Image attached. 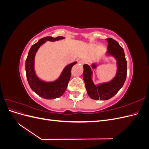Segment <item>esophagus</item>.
Here are the masks:
<instances>
[{"mask_svg":"<svg viewBox=\"0 0 149 149\" xmlns=\"http://www.w3.org/2000/svg\"><path fill=\"white\" fill-rule=\"evenodd\" d=\"M85 62H86V61H85V60H84V59H81V60H80L79 61V63L81 64V65H83Z\"/></svg>","mask_w":149,"mask_h":149,"instance_id":"34e87169","label":"esophagus"}]
</instances>
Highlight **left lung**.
Returning a JSON list of instances; mask_svg holds the SVG:
<instances>
[{"instance_id":"8db88e82","label":"left lung","mask_w":149,"mask_h":149,"mask_svg":"<svg viewBox=\"0 0 149 149\" xmlns=\"http://www.w3.org/2000/svg\"><path fill=\"white\" fill-rule=\"evenodd\" d=\"M108 43L106 56H112L116 60L117 72L113 79L106 83L94 84L93 81V69H96L97 65L93 63L91 66L83 65V78L89 96L95 100H107L113 97L123 87L127 76V61L124 49L114 39H106Z\"/></svg>"}]
</instances>
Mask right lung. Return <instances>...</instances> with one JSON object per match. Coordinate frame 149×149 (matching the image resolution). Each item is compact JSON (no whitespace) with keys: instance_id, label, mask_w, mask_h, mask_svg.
<instances>
[{"instance_id":"right-lung-1","label":"right lung","mask_w":149,"mask_h":149,"mask_svg":"<svg viewBox=\"0 0 149 149\" xmlns=\"http://www.w3.org/2000/svg\"><path fill=\"white\" fill-rule=\"evenodd\" d=\"M65 37H58L53 38L47 37L40 39L30 48L25 61L26 76L31 89L38 96L47 100H52L60 97L65 93L71 78L72 67L77 63V61L68 65L62 71L59 78L53 81H45L40 79L36 74L35 70V57L39 48L47 41L55 42L64 39Z\"/></svg>"}]
</instances>
